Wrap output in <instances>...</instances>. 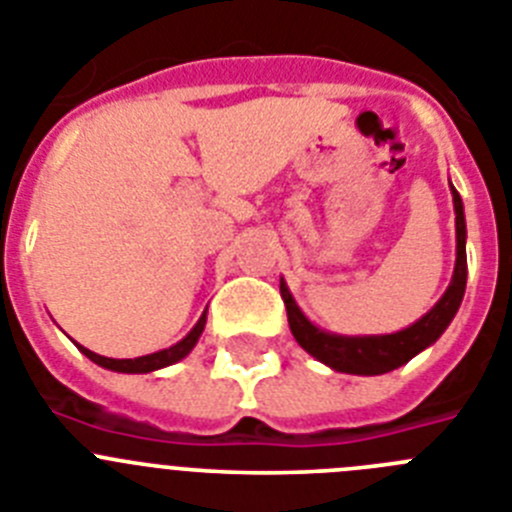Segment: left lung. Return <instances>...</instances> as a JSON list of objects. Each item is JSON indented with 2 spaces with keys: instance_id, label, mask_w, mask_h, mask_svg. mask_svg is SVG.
Listing matches in <instances>:
<instances>
[{
  "instance_id": "left-lung-1",
  "label": "left lung",
  "mask_w": 512,
  "mask_h": 512,
  "mask_svg": "<svg viewBox=\"0 0 512 512\" xmlns=\"http://www.w3.org/2000/svg\"><path fill=\"white\" fill-rule=\"evenodd\" d=\"M451 197H454L456 212L454 277H451V284L446 287L441 300L408 328L397 330V333H384V336H338V333H330V330L318 328L307 320V315L289 292L287 282L279 279V292H282V300L287 305L289 330L307 354L323 361L330 369H336V372L377 377V374H387L397 366L408 364L413 356H418L420 351L433 346L443 336V330L449 328V323L454 320L456 310L464 300V289H467V220H464L461 197L454 187H451Z\"/></svg>"
}]
</instances>
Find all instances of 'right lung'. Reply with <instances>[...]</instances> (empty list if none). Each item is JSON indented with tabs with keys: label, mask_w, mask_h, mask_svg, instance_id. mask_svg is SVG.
<instances>
[{
	"label": "right lung",
	"mask_w": 512,
	"mask_h": 512,
	"mask_svg": "<svg viewBox=\"0 0 512 512\" xmlns=\"http://www.w3.org/2000/svg\"><path fill=\"white\" fill-rule=\"evenodd\" d=\"M205 323H207V310L202 312L200 320H197V325H194L192 330H189L187 336L182 338L179 343H174V346L164 348V351H156V354H148V356H138V359H107V356H99L94 354V351H89V348L79 346V351L87 359H92L94 364L104 366V369H110V372H120V374H148V372H158V369H164V366H171L176 364V361H182L184 356H189V351H192L194 346H197V341H200L202 330H205Z\"/></svg>",
	"instance_id": "1"
}]
</instances>
